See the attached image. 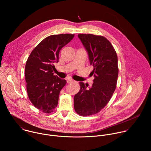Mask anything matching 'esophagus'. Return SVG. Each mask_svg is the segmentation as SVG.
<instances>
[{"label": "esophagus", "instance_id": "34e87169", "mask_svg": "<svg viewBox=\"0 0 151 151\" xmlns=\"http://www.w3.org/2000/svg\"><path fill=\"white\" fill-rule=\"evenodd\" d=\"M75 82V81H74L73 79H71V78H68V80H67V82H68V83H72V82Z\"/></svg>", "mask_w": 151, "mask_h": 151}]
</instances>
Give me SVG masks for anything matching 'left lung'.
<instances>
[{"instance_id": "left-lung-1", "label": "left lung", "mask_w": 151, "mask_h": 151, "mask_svg": "<svg viewBox=\"0 0 151 151\" xmlns=\"http://www.w3.org/2000/svg\"><path fill=\"white\" fill-rule=\"evenodd\" d=\"M78 36L94 68L92 87L88 88V84L79 82L80 90L74 97L76 112L85 116L97 114L111 100L116 87L118 57L111 43L104 36L92 34Z\"/></svg>"}]
</instances>
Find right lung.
I'll list each match as a JSON object with an SVG mask.
<instances>
[{"mask_svg": "<svg viewBox=\"0 0 151 151\" xmlns=\"http://www.w3.org/2000/svg\"><path fill=\"white\" fill-rule=\"evenodd\" d=\"M75 35L60 34L47 37L30 53L25 67L26 88L30 101L46 114L54 111L60 92L66 81L54 75V63H58L61 49L72 40Z\"/></svg>", "mask_w": 151, "mask_h": 151, "instance_id": "add662e5", "label": "right lung"}]
</instances>
